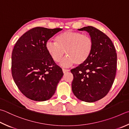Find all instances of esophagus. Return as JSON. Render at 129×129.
Wrapping results in <instances>:
<instances>
[{
	"label": "esophagus",
	"mask_w": 129,
	"mask_h": 129,
	"mask_svg": "<svg viewBox=\"0 0 129 129\" xmlns=\"http://www.w3.org/2000/svg\"><path fill=\"white\" fill-rule=\"evenodd\" d=\"M62 71L64 73H66L67 72H69L70 71L69 69H62Z\"/></svg>",
	"instance_id": "1"
}]
</instances>
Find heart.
<instances>
[{"label": "heart", "instance_id": "1", "mask_svg": "<svg viewBox=\"0 0 129 129\" xmlns=\"http://www.w3.org/2000/svg\"><path fill=\"white\" fill-rule=\"evenodd\" d=\"M55 42H47L46 50L56 62L59 61L65 52L68 57L61 62L62 67L83 64L90 57L93 48L91 37L76 31L63 32L56 37Z\"/></svg>", "mask_w": 129, "mask_h": 129}]
</instances>
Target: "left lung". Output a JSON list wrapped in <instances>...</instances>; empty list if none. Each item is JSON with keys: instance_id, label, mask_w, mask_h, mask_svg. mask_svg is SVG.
Returning a JSON list of instances; mask_svg holds the SVG:
<instances>
[{"instance_id": "left-lung-1", "label": "left lung", "mask_w": 129, "mask_h": 129, "mask_svg": "<svg viewBox=\"0 0 129 129\" xmlns=\"http://www.w3.org/2000/svg\"><path fill=\"white\" fill-rule=\"evenodd\" d=\"M78 30L87 31L93 44L88 59L71 70L74 77L72 89L78 99L92 103L106 96L113 85L117 53L111 39L96 28L89 26Z\"/></svg>"}]
</instances>
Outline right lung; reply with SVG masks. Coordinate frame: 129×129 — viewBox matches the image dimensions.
<instances>
[{"mask_svg":"<svg viewBox=\"0 0 129 129\" xmlns=\"http://www.w3.org/2000/svg\"><path fill=\"white\" fill-rule=\"evenodd\" d=\"M61 30L33 28L23 34L14 46L11 68L13 80L21 92L32 100L50 99L64 75L46 48L49 39Z\"/></svg>","mask_w":129,"mask_h":129,"instance_id":"1","label":"right lung"}]
</instances>
